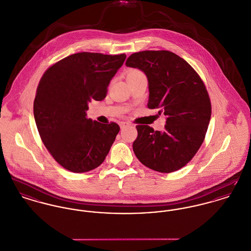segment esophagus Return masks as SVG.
<instances>
[{
  "label": "esophagus",
  "mask_w": 251,
  "mask_h": 251,
  "mask_svg": "<svg viewBox=\"0 0 251 251\" xmlns=\"http://www.w3.org/2000/svg\"><path fill=\"white\" fill-rule=\"evenodd\" d=\"M119 126H120L121 129H124V128H126L127 126H129V123H128V122H125V121H121V122L119 123Z\"/></svg>",
  "instance_id": "34e87169"
}]
</instances>
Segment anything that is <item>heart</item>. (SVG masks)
<instances>
[{
    "label": "heart",
    "mask_w": 251,
    "mask_h": 251,
    "mask_svg": "<svg viewBox=\"0 0 251 251\" xmlns=\"http://www.w3.org/2000/svg\"><path fill=\"white\" fill-rule=\"evenodd\" d=\"M141 73L139 72V71H137V70H131L130 72H129V74H128V75H140Z\"/></svg>",
    "instance_id": "b5f03b06"
}]
</instances>
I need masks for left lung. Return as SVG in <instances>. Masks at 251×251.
Instances as JSON below:
<instances>
[{
	"label": "left lung",
	"instance_id": "1",
	"mask_svg": "<svg viewBox=\"0 0 251 251\" xmlns=\"http://www.w3.org/2000/svg\"><path fill=\"white\" fill-rule=\"evenodd\" d=\"M126 66L138 69L148 79L149 109L166 116L163 132L136 126L133 150L148 168L171 173L182 168L203 142L211 117V104L203 82L193 68L168 50L133 53Z\"/></svg>",
	"mask_w": 251,
	"mask_h": 251
}]
</instances>
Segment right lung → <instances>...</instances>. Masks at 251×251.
Instances as JSON below:
<instances>
[{"label": "right lung", "mask_w": 251, "mask_h": 251, "mask_svg": "<svg viewBox=\"0 0 251 251\" xmlns=\"http://www.w3.org/2000/svg\"><path fill=\"white\" fill-rule=\"evenodd\" d=\"M125 59V54L79 52L60 60L41 78L34 119L46 148L65 169L88 172L106 158L120 128L88 118V104L106 97Z\"/></svg>", "instance_id": "add662e5"}]
</instances>
